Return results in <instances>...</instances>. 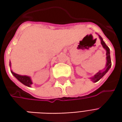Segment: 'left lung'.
<instances>
[{"label": "left lung", "mask_w": 122, "mask_h": 122, "mask_svg": "<svg viewBox=\"0 0 122 122\" xmlns=\"http://www.w3.org/2000/svg\"><path fill=\"white\" fill-rule=\"evenodd\" d=\"M99 36L100 40H101V44H102V47L105 48L106 51H107V64H106V67L105 68V69L103 70V71H101L99 72H97V74L94 75L92 77V78H90V79L92 80V81L93 82H98L99 80L101 78H102V76H104V75H105L108 71V70L110 69V68L111 67V59H110V49L106 45V44L105 43V42L103 41L102 40V38H101V36L99 35Z\"/></svg>", "instance_id": "left-lung-1"}]
</instances>
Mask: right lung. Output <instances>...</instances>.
Here are the masks:
<instances>
[{"label":"right lung","mask_w":122,"mask_h":122,"mask_svg":"<svg viewBox=\"0 0 122 122\" xmlns=\"http://www.w3.org/2000/svg\"><path fill=\"white\" fill-rule=\"evenodd\" d=\"M10 66H11L10 65ZM11 72L12 74L16 78H17L20 82H21L23 84L27 86L28 87H30V86L32 84V80L30 79V78L29 76H21V75H20V74H17L16 73H15L13 71H11Z\"/></svg>","instance_id":"1"}]
</instances>
